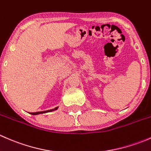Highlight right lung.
<instances>
[{"mask_svg":"<svg viewBox=\"0 0 151 151\" xmlns=\"http://www.w3.org/2000/svg\"><path fill=\"white\" fill-rule=\"evenodd\" d=\"M58 106H57V107L54 108V109H50V110H46V111H42V112H30V114H31V115H39V114H42V113H46V112H52V111H55V110H56V109H58Z\"/></svg>","mask_w":151,"mask_h":151,"instance_id":"1","label":"right lung"}]
</instances>
